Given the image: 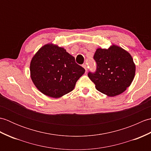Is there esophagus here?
Returning <instances> with one entry per match:
<instances>
[{
  "label": "esophagus",
  "mask_w": 151,
  "mask_h": 151,
  "mask_svg": "<svg viewBox=\"0 0 151 151\" xmlns=\"http://www.w3.org/2000/svg\"><path fill=\"white\" fill-rule=\"evenodd\" d=\"M82 67H84V68L85 69V70H86V72H87V70H88V68H87V65H86V64H83V65H82Z\"/></svg>",
  "instance_id": "34e87169"
}]
</instances>
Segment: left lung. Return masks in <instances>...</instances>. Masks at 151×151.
Returning <instances> with one entry per match:
<instances>
[{"label":"left lung","instance_id":"obj_1","mask_svg":"<svg viewBox=\"0 0 151 151\" xmlns=\"http://www.w3.org/2000/svg\"><path fill=\"white\" fill-rule=\"evenodd\" d=\"M93 58L97 69L95 73L89 72L88 76L98 91L114 97L129 87L135 76L136 65L127 50L115 45L108 49L99 48Z\"/></svg>","mask_w":151,"mask_h":151}]
</instances>
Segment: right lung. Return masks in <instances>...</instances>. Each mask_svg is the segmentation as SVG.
I'll list each match as a JSON object with an SVG mask.
<instances>
[{"label":"right lung","instance_id":"right-lung-1","mask_svg":"<svg viewBox=\"0 0 151 151\" xmlns=\"http://www.w3.org/2000/svg\"><path fill=\"white\" fill-rule=\"evenodd\" d=\"M30 76L34 85L47 96L60 98L73 90L85 69L63 47L45 45L31 60Z\"/></svg>","mask_w":151,"mask_h":151}]
</instances>
